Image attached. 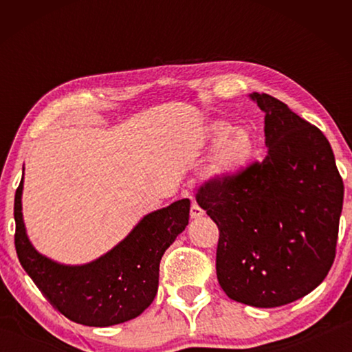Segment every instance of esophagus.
<instances>
[{
	"mask_svg": "<svg viewBox=\"0 0 352 352\" xmlns=\"http://www.w3.org/2000/svg\"><path fill=\"white\" fill-rule=\"evenodd\" d=\"M204 214H205L204 210H201V208L197 204L190 205V219H199V217L204 216Z\"/></svg>",
	"mask_w": 352,
	"mask_h": 352,
	"instance_id": "34e87169",
	"label": "esophagus"
}]
</instances>
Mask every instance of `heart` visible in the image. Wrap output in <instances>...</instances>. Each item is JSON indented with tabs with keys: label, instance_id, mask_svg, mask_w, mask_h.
I'll return each mask as SVG.
<instances>
[{
	"label": "heart",
	"instance_id": "heart-1",
	"mask_svg": "<svg viewBox=\"0 0 352 352\" xmlns=\"http://www.w3.org/2000/svg\"><path fill=\"white\" fill-rule=\"evenodd\" d=\"M210 140L216 146L211 157V175L222 183L239 178L252 164L258 151V142L248 129H233L225 121L211 124Z\"/></svg>",
	"mask_w": 352,
	"mask_h": 352
}]
</instances>
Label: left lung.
Masks as SVG:
<instances>
[{"label": "left lung", "mask_w": 352, "mask_h": 352, "mask_svg": "<svg viewBox=\"0 0 352 352\" xmlns=\"http://www.w3.org/2000/svg\"><path fill=\"white\" fill-rule=\"evenodd\" d=\"M265 158L233 182L212 180L197 204L219 226L216 270L231 300L279 307L318 287L329 272L343 206V182L329 141L265 93Z\"/></svg>", "instance_id": "obj_1"}]
</instances>
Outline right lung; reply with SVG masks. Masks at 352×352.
Returning <instances> with one entry per match:
<instances>
[{
    "label": "right lung",
    "mask_w": 352,
    "mask_h": 352,
    "mask_svg": "<svg viewBox=\"0 0 352 352\" xmlns=\"http://www.w3.org/2000/svg\"><path fill=\"white\" fill-rule=\"evenodd\" d=\"M25 170V169H23ZM23 178L15 192V248L20 264L52 306L85 326L133 320L152 305L160 261L189 222V199L146 214L110 252L80 265L52 261L29 241L23 220Z\"/></svg>",
    "instance_id": "right-lung-1"
}]
</instances>
